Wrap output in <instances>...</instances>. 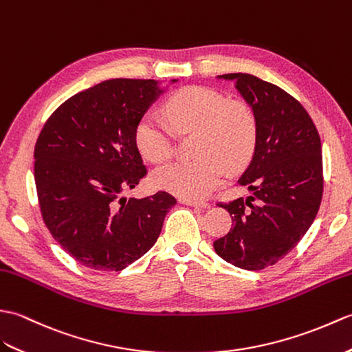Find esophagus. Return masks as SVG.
I'll return each instance as SVG.
<instances>
[{
  "instance_id": "obj_1",
  "label": "esophagus",
  "mask_w": 352,
  "mask_h": 352,
  "mask_svg": "<svg viewBox=\"0 0 352 352\" xmlns=\"http://www.w3.org/2000/svg\"><path fill=\"white\" fill-rule=\"evenodd\" d=\"M179 203L186 206H200V208H209L210 205L206 201H197V200H188V199H179Z\"/></svg>"
}]
</instances>
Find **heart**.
<instances>
[{"label": "heart", "instance_id": "heart-1", "mask_svg": "<svg viewBox=\"0 0 352 352\" xmlns=\"http://www.w3.org/2000/svg\"><path fill=\"white\" fill-rule=\"evenodd\" d=\"M168 119L182 134L197 132L194 161H177L152 175L156 188L188 200L208 197L224 177L252 160L257 122L252 108L229 100L221 91L190 85L175 91L166 102ZM137 149L152 162L167 161L175 152V134L166 122L152 113L140 117L134 129Z\"/></svg>", "mask_w": 352, "mask_h": 352}]
</instances>
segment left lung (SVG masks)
<instances>
[{
  "mask_svg": "<svg viewBox=\"0 0 352 352\" xmlns=\"http://www.w3.org/2000/svg\"><path fill=\"white\" fill-rule=\"evenodd\" d=\"M252 107L257 140L239 184L253 192L220 206L230 232L214 248L226 262L248 271L277 263L298 244L322 200L321 138L304 107L283 89L250 74H226Z\"/></svg>",
  "mask_w": 352,
  "mask_h": 352,
  "instance_id": "8db88e82",
  "label": "left lung"
}]
</instances>
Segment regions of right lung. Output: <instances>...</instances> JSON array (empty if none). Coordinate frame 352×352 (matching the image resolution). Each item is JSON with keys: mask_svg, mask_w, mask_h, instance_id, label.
Masks as SVG:
<instances>
[{"mask_svg": "<svg viewBox=\"0 0 352 352\" xmlns=\"http://www.w3.org/2000/svg\"><path fill=\"white\" fill-rule=\"evenodd\" d=\"M161 93L155 80L104 81L69 98L38 134L34 181L42 218L84 267L126 268L153 247L176 205L166 191L122 197L147 175L134 129Z\"/></svg>", "mask_w": 352, "mask_h": 352, "instance_id": "1", "label": "right lung"}]
</instances>
